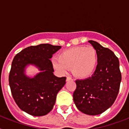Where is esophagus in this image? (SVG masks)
Returning <instances> with one entry per match:
<instances>
[{"label": "esophagus", "instance_id": "34e87169", "mask_svg": "<svg viewBox=\"0 0 129 129\" xmlns=\"http://www.w3.org/2000/svg\"><path fill=\"white\" fill-rule=\"evenodd\" d=\"M72 80H73V79H72L71 77H67V79H66V81H72Z\"/></svg>", "mask_w": 129, "mask_h": 129}]
</instances>
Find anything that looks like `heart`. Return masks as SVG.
<instances>
[{
	"label": "heart",
	"mask_w": 129,
	"mask_h": 129,
	"mask_svg": "<svg viewBox=\"0 0 129 129\" xmlns=\"http://www.w3.org/2000/svg\"><path fill=\"white\" fill-rule=\"evenodd\" d=\"M54 69L61 74H66L71 69L73 74L81 79L90 77L98 65V55L92 46H76L62 51L59 59L52 60Z\"/></svg>",
	"instance_id": "b5f03b06"
}]
</instances>
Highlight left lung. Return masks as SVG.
<instances>
[{"label": "left lung", "instance_id": "left-lung-1", "mask_svg": "<svg viewBox=\"0 0 129 129\" xmlns=\"http://www.w3.org/2000/svg\"><path fill=\"white\" fill-rule=\"evenodd\" d=\"M95 49L98 65L92 77L76 80L73 98L76 107L85 114L98 115L114 103L119 90L121 74L119 59L110 49L88 41Z\"/></svg>", "mask_w": 129, "mask_h": 129}]
</instances>
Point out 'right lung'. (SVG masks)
Here are the masks:
<instances>
[{"label":"right lung","instance_id":"right-lung-1","mask_svg":"<svg viewBox=\"0 0 129 129\" xmlns=\"http://www.w3.org/2000/svg\"><path fill=\"white\" fill-rule=\"evenodd\" d=\"M61 46L41 44L26 48L16 55L11 63L9 85L18 107L34 116L46 115L53 109L59 91L66 83V77L53 75L50 61ZM28 64L35 65L41 72L34 78L24 74Z\"/></svg>","mask_w":129,"mask_h":129}]
</instances>
